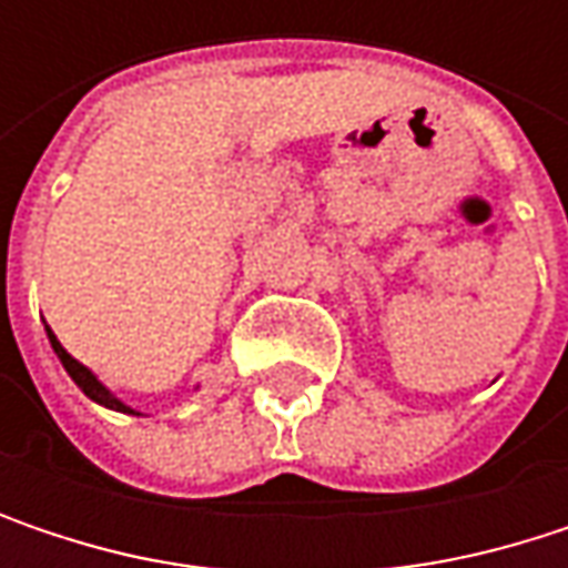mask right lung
<instances>
[{"instance_id":"add662e5","label":"right lung","mask_w":568,"mask_h":568,"mask_svg":"<svg viewBox=\"0 0 568 568\" xmlns=\"http://www.w3.org/2000/svg\"><path fill=\"white\" fill-rule=\"evenodd\" d=\"M45 332H49V342H52V348H55V355H58V358H61V365H64V372L71 375V382H74V385H78V388H81L84 395L91 397V400H98V404H104V407H111V410H124V414H138L134 407H128L124 400H118V397L111 395V392H108V388H104V385H101V382H98V378H94V375H91V372H88V368H84L81 362H74V358H71V355H68V352L61 348V342H58L55 332H52L49 325H45Z\"/></svg>"}]
</instances>
